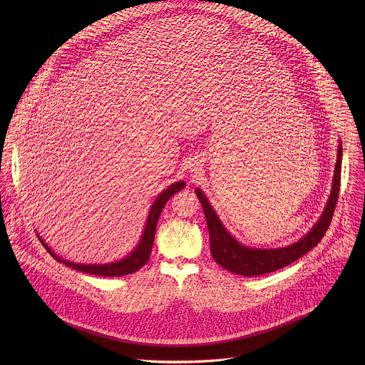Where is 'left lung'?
<instances>
[{
  "label": "left lung",
  "mask_w": 365,
  "mask_h": 365,
  "mask_svg": "<svg viewBox=\"0 0 365 365\" xmlns=\"http://www.w3.org/2000/svg\"><path fill=\"white\" fill-rule=\"evenodd\" d=\"M337 149V161L333 175V187L330 197L327 200V204L324 210L316 225L313 226L312 230L298 240L297 243L279 247V249H252L242 243H239L222 225L219 220L216 212L210 207L207 197L202 194L200 188L195 190L197 197L201 201V205L204 209L207 223L209 229V243H210V255L215 261L226 268L227 271L243 275V277H256L262 275L267 272L277 271L282 267H287L292 264L294 261L301 259L304 255H307L309 250H312L314 246L322 240L324 236L330 220L333 217L334 208L339 198L340 191V178H341V155L343 148L341 142H339Z\"/></svg>",
  "instance_id": "1"
}]
</instances>
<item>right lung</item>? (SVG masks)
Returning <instances> with one entry per match:
<instances>
[{
  "instance_id": "add662e5",
  "label": "right lung",
  "mask_w": 365,
  "mask_h": 365,
  "mask_svg": "<svg viewBox=\"0 0 365 365\" xmlns=\"http://www.w3.org/2000/svg\"><path fill=\"white\" fill-rule=\"evenodd\" d=\"M184 187H185V182L178 181L175 184L170 185L161 194H158L156 201L153 202L150 212H149L146 226H145V230H143V235H142V239H140L138 247L128 257H125L123 260L115 261V262H109V264H76V262H71V261L63 260L58 256H56L53 253L52 249L45 243V240L39 235H38V239L41 240L43 247L51 253L53 259L66 264L67 267H70L73 269L83 271V272H87V274H93V275H100V277H122V275H126V274H133L135 271H138L140 267H143L149 261L150 253H152V247H153V242H155L158 216L164 208V205L167 204V201L175 192H178Z\"/></svg>"
}]
</instances>
